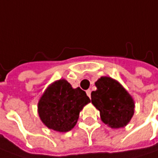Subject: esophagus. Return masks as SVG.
<instances>
[{
  "mask_svg": "<svg viewBox=\"0 0 158 158\" xmlns=\"http://www.w3.org/2000/svg\"><path fill=\"white\" fill-rule=\"evenodd\" d=\"M86 94H87V96H88L89 98L91 97V90H90V89L86 90Z\"/></svg>",
  "mask_w": 158,
  "mask_h": 158,
  "instance_id": "esophagus-1",
  "label": "esophagus"
}]
</instances>
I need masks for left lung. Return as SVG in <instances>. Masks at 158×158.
<instances>
[{"label":"left lung","mask_w":158,"mask_h":158,"mask_svg":"<svg viewBox=\"0 0 158 158\" xmlns=\"http://www.w3.org/2000/svg\"><path fill=\"white\" fill-rule=\"evenodd\" d=\"M95 86L97 89L91 93V101L100 111L102 121L111 128L126 127L134 113L133 97L110 77L100 78Z\"/></svg>","instance_id":"obj_1"}]
</instances>
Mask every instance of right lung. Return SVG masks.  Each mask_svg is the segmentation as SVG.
<instances>
[{"label":"right lung","mask_w":158,"mask_h":158,"mask_svg":"<svg viewBox=\"0 0 158 158\" xmlns=\"http://www.w3.org/2000/svg\"><path fill=\"white\" fill-rule=\"evenodd\" d=\"M91 101L79 87L72 88L64 79L48 86L38 102L40 118L46 127L56 132L72 130L79 119V112Z\"/></svg>","instance_id":"right-lung-1"}]
</instances>
